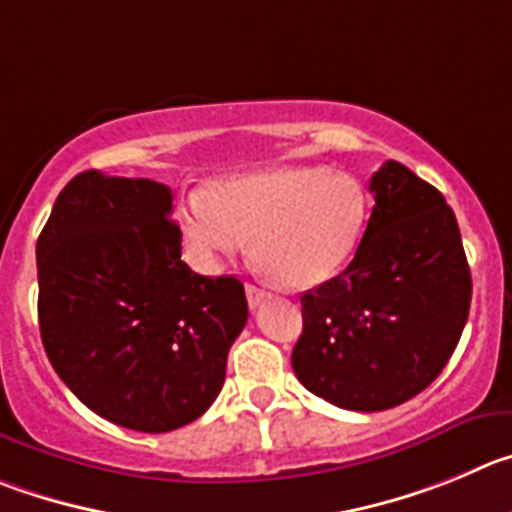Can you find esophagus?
Listing matches in <instances>:
<instances>
[{
  "instance_id": "1",
  "label": "esophagus",
  "mask_w": 512,
  "mask_h": 512,
  "mask_svg": "<svg viewBox=\"0 0 512 512\" xmlns=\"http://www.w3.org/2000/svg\"><path fill=\"white\" fill-rule=\"evenodd\" d=\"M267 298H270V293H267V290L255 288V285H247V303H250L252 310L260 308Z\"/></svg>"
}]
</instances>
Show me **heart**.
Masks as SVG:
<instances>
[{
	"label": "heart",
	"mask_w": 512,
	"mask_h": 512,
	"mask_svg": "<svg viewBox=\"0 0 512 512\" xmlns=\"http://www.w3.org/2000/svg\"><path fill=\"white\" fill-rule=\"evenodd\" d=\"M181 232L204 267L255 257L290 290L336 278L356 255L369 222V194L356 176L328 166H267L194 191L181 207Z\"/></svg>",
	"instance_id": "1"
}]
</instances>
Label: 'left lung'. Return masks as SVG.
Instances as JSON below:
<instances>
[{"instance_id":"left-lung-1","label":"left lung","mask_w":512,"mask_h":512,"mask_svg":"<svg viewBox=\"0 0 512 512\" xmlns=\"http://www.w3.org/2000/svg\"><path fill=\"white\" fill-rule=\"evenodd\" d=\"M374 212L351 265L308 290L293 371L315 396L384 412L427 389L447 366L472 298L455 212L399 161L369 184Z\"/></svg>"}]
</instances>
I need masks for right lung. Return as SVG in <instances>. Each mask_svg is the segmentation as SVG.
Masks as SVG:
<instances>
[{
	"mask_svg": "<svg viewBox=\"0 0 512 512\" xmlns=\"http://www.w3.org/2000/svg\"><path fill=\"white\" fill-rule=\"evenodd\" d=\"M171 199L159 181L83 171L37 240L52 369L95 414L151 434L212 407L247 323L240 280L204 278L181 260Z\"/></svg>",
	"mask_w": 512,
	"mask_h": 512,
	"instance_id": "right-lung-1",
	"label": "right lung"
}]
</instances>
